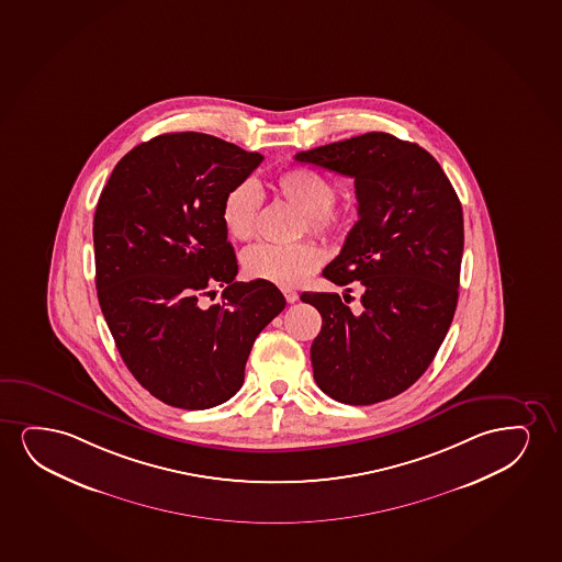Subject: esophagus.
I'll return each instance as SVG.
<instances>
[{
  "instance_id": "obj_1",
  "label": "esophagus",
  "mask_w": 562,
  "mask_h": 562,
  "mask_svg": "<svg viewBox=\"0 0 562 562\" xmlns=\"http://www.w3.org/2000/svg\"><path fill=\"white\" fill-rule=\"evenodd\" d=\"M282 293H284L285 301L288 303H295V301L300 300V295H297V292L295 290H290V288H284L282 290Z\"/></svg>"
}]
</instances>
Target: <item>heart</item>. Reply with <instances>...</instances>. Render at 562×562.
Wrapping results in <instances>:
<instances>
[{
    "label": "heart",
    "mask_w": 562,
    "mask_h": 562,
    "mask_svg": "<svg viewBox=\"0 0 562 562\" xmlns=\"http://www.w3.org/2000/svg\"><path fill=\"white\" fill-rule=\"evenodd\" d=\"M278 196L301 213V231L324 240L345 233L349 217L334 207L337 189L334 182L308 168L285 169L274 179ZM261 190L254 179H244L228 190L221 205V221L234 240H249L256 233ZM322 256L311 241L293 246L256 244L241 254V269L251 280L277 285H295L318 269Z\"/></svg>",
    "instance_id": "heart-1"
}]
</instances>
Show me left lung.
Here are the masks:
<instances>
[{
	"instance_id": "obj_1",
	"label": "left lung",
	"mask_w": 562,
	"mask_h": 562,
	"mask_svg": "<svg viewBox=\"0 0 562 562\" xmlns=\"http://www.w3.org/2000/svg\"><path fill=\"white\" fill-rule=\"evenodd\" d=\"M295 160L352 177L358 221L341 254L322 270L350 295L305 292L322 316L311 347L314 381L334 401L368 406L393 398L429 368L452 324L461 256L460 198L422 146L372 132L295 154ZM350 293V288L347 290Z\"/></svg>"
}]
</instances>
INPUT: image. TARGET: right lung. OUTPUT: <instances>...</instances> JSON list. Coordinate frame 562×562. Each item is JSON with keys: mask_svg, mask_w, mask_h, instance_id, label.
<instances>
[{"mask_svg": "<svg viewBox=\"0 0 562 562\" xmlns=\"http://www.w3.org/2000/svg\"><path fill=\"white\" fill-rule=\"evenodd\" d=\"M259 153L205 133H166L117 161L93 220L99 305L133 378L169 406L233 398L256 337L285 306L277 285L236 282L225 194ZM223 286L222 301L202 296Z\"/></svg>", "mask_w": 562, "mask_h": 562, "instance_id": "1", "label": "right lung"}]
</instances>
